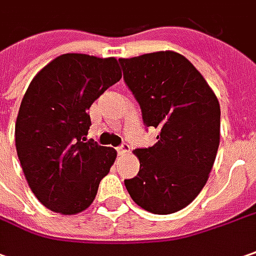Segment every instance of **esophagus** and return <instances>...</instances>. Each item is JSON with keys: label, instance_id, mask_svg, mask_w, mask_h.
<instances>
[{"label": "esophagus", "instance_id": "1", "mask_svg": "<svg viewBox=\"0 0 256 256\" xmlns=\"http://www.w3.org/2000/svg\"><path fill=\"white\" fill-rule=\"evenodd\" d=\"M116 150H118V152H119V154H128V151H130V146H128V142H123V144H122V146H119Z\"/></svg>", "mask_w": 256, "mask_h": 256}]
</instances>
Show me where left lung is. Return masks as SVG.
I'll return each instance as SVG.
<instances>
[{
    "label": "left lung",
    "mask_w": 256,
    "mask_h": 256,
    "mask_svg": "<svg viewBox=\"0 0 256 256\" xmlns=\"http://www.w3.org/2000/svg\"><path fill=\"white\" fill-rule=\"evenodd\" d=\"M124 84L157 142L136 148L137 176L124 179L132 199L154 214L188 206L204 186L220 142V105L194 64L175 52L120 58Z\"/></svg>",
    "instance_id": "obj_1"
}]
</instances>
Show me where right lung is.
<instances>
[{"mask_svg":"<svg viewBox=\"0 0 256 256\" xmlns=\"http://www.w3.org/2000/svg\"><path fill=\"white\" fill-rule=\"evenodd\" d=\"M122 78L116 58L58 56L36 74L20 102L15 142L26 180L43 206L62 214L90 208L116 151L86 142L88 109Z\"/></svg>","mask_w":256,"mask_h":256,"instance_id":"1","label":"right lung"}]
</instances>
